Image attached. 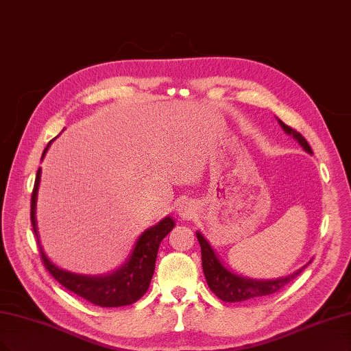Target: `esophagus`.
Segmentation results:
<instances>
[{
  "label": "esophagus",
  "instance_id": "esophagus-1",
  "mask_svg": "<svg viewBox=\"0 0 351 351\" xmlns=\"http://www.w3.org/2000/svg\"><path fill=\"white\" fill-rule=\"evenodd\" d=\"M177 212L181 217H186V219H189V217H191V215H193V206L190 204V202H183L178 204Z\"/></svg>",
  "mask_w": 351,
  "mask_h": 351
}]
</instances>
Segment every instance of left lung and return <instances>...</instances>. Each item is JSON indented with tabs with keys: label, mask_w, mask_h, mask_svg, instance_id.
Segmentation results:
<instances>
[{
	"label": "left lung",
	"mask_w": 351,
	"mask_h": 351,
	"mask_svg": "<svg viewBox=\"0 0 351 351\" xmlns=\"http://www.w3.org/2000/svg\"><path fill=\"white\" fill-rule=\"evenodd\" d=\"M277 122H279V125L283 128V130L287 135H292L300 143L302 148H304L306 152L312 154L309 143L298 130L285 125L280 119H277ZM196 237L202 248V265H203L204 277H206V282L210 287V291L223 302H243L254 298L273 295L276 292H279L280 289L285 287L287 283H291L295 277L300 274V271L309 264L308 263L293 274L282 277V279H274V280L250 279V277H243L229 271L222 264L219 257L216 256V252L210 247L209 241L200 232H196Z\"/></svg>",
	"instance_id": "left-lung-1"
}]
</instances>
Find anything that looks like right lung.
Wrapping results in <instances>:
<instances>
[{
	"label": "right lung",
	"instance_id": "1",
	"mask_svg": "<svg viewBox=\"0 0 351 351\" xmlns=\"http://www.w3.org/2000/svg\"><path fill=\"white\" fill-rule=\"evenodd\" d=\"M52 141L47 143L42 154L43 156L49 148ZM40 183V168L36 174L34 187L32 193L30 204V221L33 225V231L38 239V245L40 250L42 261L53 279L58 280L68 291L74 292L94 305L103 308H116L135 304L145 293H147L152 274L155 270L156 254L164 237L174 228V221L167 216L158 225H155L145 231L136 241L135 248L132 251L129 260L117 269L116 271L106 276H81L75 273H69L56 267V265L46 257V254L40 245L38 222H36V200H38V189Z\"/></svg>",
	"mask_w": 351,
	"mask_h": 351
}]
</instances>
